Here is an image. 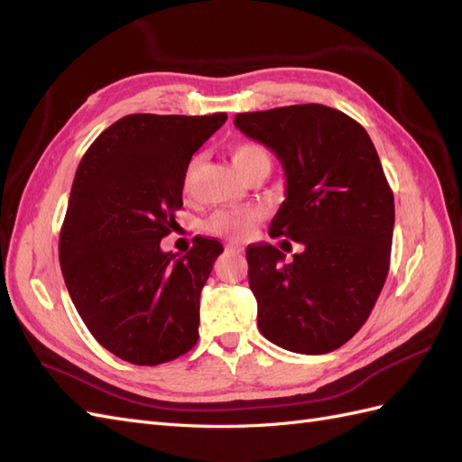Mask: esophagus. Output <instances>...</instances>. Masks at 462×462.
<instances>
[{
	"label": "esophagus",
	"mask_w": 462,
	"mask_h": 462,
	"mask_svg": "<svg viewBox=\"0 0 462 462\" xmlns=\"http://www.w3.org/2000/svg\"><path fill=\"white\" fill-rule=\"evenodd\" d=\"M241 246H235V245H227L226 246V253H229V254H235V253H241Z\"/></svg>",
	"instance_id": "34e87169"
}]
</instances>
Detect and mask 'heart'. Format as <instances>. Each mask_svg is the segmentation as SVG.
Listing matches in <instances>:
<instances>
[{
    "instance_id": "1",
    "label": "heart",
    "mask_w": 462,
    "mask_h": 462,
    "mask_svg": "<svg viewBox=\"0 0 462 462\" xmlns=\"http://www.w3.org/2000/svg\"><path fill=\"white\" fill-rule=\"evenodd\" d=\"M231 160L236 170L245 175L248 170H253L256 165H268L272 163V156L268 148L260 143H236L231 148ZM194 173H197V162H192L185 175V187L190 189ZM263 219V214L254 208H236V209H226V212H217L208 221V231L227 236V239H245L250 233L256 229L258 223Z\"/></svg>"
}]
</instances>
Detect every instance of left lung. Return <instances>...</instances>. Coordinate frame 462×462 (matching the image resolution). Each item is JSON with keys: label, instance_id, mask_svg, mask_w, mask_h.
<instances>
[{"label": "left lung", "instance_id": "obj_1", "mask_svg": "<svg viewBox=\"0 0 462 462\" xmlns=\"http://www.w3.org/2000/svg\"><path fill=\"white\" fill-rule=\"evenodd\" d=\"M233 123L285 170L287 199L270 236L304 246L289 263L273 245L246 248L258 328L287 351L331 353L365 326L387 279L395 202L382 162L360 123L321 104L236 114Z\"/></svg>", "mask_w": 462, "mask_h": 462}]
</instances>
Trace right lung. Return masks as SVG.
<instances>
[{
  "mask_svg": "<svg viewBox=\"0 0 462 462\" xmlns=\"http://www.w3.org/2000/svg\"><path fill=\"white\" fill-rule=\"evenodd\" d=\"M226 121L125 116L79 163L60 233L63 279L94 339L131 365H163L199 341L200 291L223 246L194 236L175 258L160 243L183 206L192 153Z\"/></svg>",
  "mask_w": 462,
  "mask_h": 462,
  "instance_id": "add662e5",
  "label": "right lung"
}]
</instances>
